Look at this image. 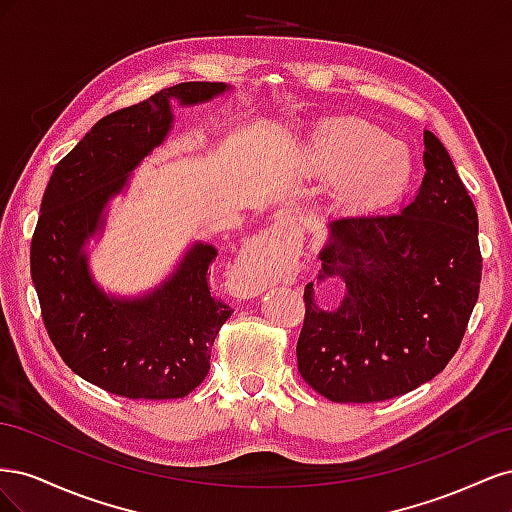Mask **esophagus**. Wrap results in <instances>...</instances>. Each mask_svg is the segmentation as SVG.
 I'll return each instance as SVG.
<instances>
[{"mask_svg": "<svg viewBox=\"0 0 512 512\" xmlns=\"http://www.w3.org/2000/svg\"><path fill=\"white\" fill-rule=\"evenodd\" d=\"M232 286L239 290L241 297L250 299L260 292H265L269 284L265 280V275H262L260 267L252 265V262H243V265L237 267L235 273H232Z\"/></svg>", "mask_w": 512, "mask_h": 512, "instance_id": "esophagus-1", "label": "esophagus"}]
</instances>
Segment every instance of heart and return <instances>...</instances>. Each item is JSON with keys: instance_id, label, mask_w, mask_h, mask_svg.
Listing matches in <instances>:
<instances>
[{"instance_id": "obj_1", "label": "heart", "mask_w": 512, "mask_h": 512, "mask_svg": "<svg viewBox=\"0 0 512 512\" xmlns=\"http://www.w3.org/2000/svg\"><path fill=\"white\" fill-rule=\"evenodd\" d=\"M301 164L309 175L333 179V200L352 211H378L393 205L414 177L408 145L356 117L327 121L307 136ZM277 275V269L265 271V280H275Z\"/></svg>"}]
</instances>
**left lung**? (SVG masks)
Masks as SVG:
<instances>
[{
  "label": "left lung",
  "mask_w": 512,
  "mask_h": 512,
  "mask_svg": "<svg viewBox=\"0 0 512 512\" xmlns=\"http://www.w3.org/2000/svg\"><path fill=\"white\" fill-rule=\"evenodd\" d=\"M423 141L427 173L412 203L329 224L318 280L342 277V305L320 309L312 282L303 292L299 371L337 404H374L436 378L478 301L474 203L438 136L425 130Z\"/></svg>",
  "instance_id": "1"
}]
</instances>
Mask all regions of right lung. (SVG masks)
<instances>
[{
  "instance_id": "1",
  "label": "right lung",
  "mask_w": 512,
  "mask_h": 512,
  "mask_svg": "<svg viewBox=\"0 0 512 512\" xmlns=\"http://www.w3.org/2000/svg\"><path fill=\"white\" fill-rule=\"evenodd\" d=\"M228 89L179 83L102 117L46 185L29 258L44 327L74 374L113 395H190L209 374L211 346L232 314L207 284L218 256L209 243H194L168 280L136 299L108 297L91 280L83 252L104 224L108 200L173 128L170 100L194 106Z\"/></svg>"
}]
</instances>
